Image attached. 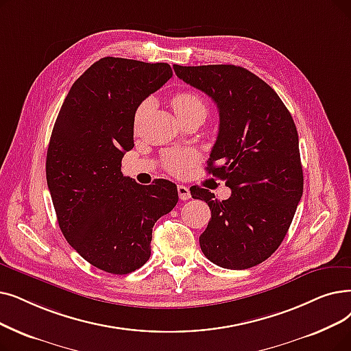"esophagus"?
Masks as SVG:
<instances>
[{"label": "esophagus", "mask_w": 351, "mask_h": 351, "mask_svg": "<svg viewBox=\"0 0 351 351\" xmlns=\"http://www.w3.org/2000/svg\"><path fill=\"white\" fill-rule=\"evenodd\" d=\"M178 193H179V197L182 201H186L191 197V191L185 185H178Z\"/></svg>", "instance_id": "34e87169"}]
</instances>
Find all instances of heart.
<instances>
[{"mask_svg":"<svg viewBox=\"0 0 351 351\" xmlns=\"http://www.w3.org/2000/svg\"><path fill=\"white\" fill-rule=\"evenodd\" d=\"M171 104L175 113L182 121L192 117L205 119L208 113L206 101L197 93H193V91H180V93H176L171 99ZM147 108H149L147 100L139 104L138 110H136V120H139L145 114ZM196 160H197V154L195 150L173 149L165 155L163 165L167 172H171L172 175H176V176H182L189 171V167L193 166Z\"/></svg>","mask_w":351,"mask_h":351,"instance_id":"obj_1","label":"heart"}]
</instances>
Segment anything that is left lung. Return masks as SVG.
Returning a JSON list of instances; mask_svg holds the SVG:
<instances>
[{
  "label": "left lung",
  "instance_id": "1",
  "mask_svg": "<svg viewBox=\"0 0 351 351\" xmlns=\"http://www.w3.org/2000/svg\"><path fill=\"white\" fill-rule=\"evenodd\" d=\"M173 70L217 103L219 132L206 171L232 191L219 201L208 189L191 188L192 197L210 209L201 250L222 268L255 267L281 245L302 196L294 120L274 88L247 69L173 64Z\"/></svg>",
  "mask_w": 351,
  "mask_h": 351
}]
</instances>
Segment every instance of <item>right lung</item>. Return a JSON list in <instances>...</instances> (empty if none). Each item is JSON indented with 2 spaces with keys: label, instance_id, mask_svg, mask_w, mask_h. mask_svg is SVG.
Here are the masks:
<instances>
[{
  "label": "right lung",
  "instance_id": "right-lung-1",
  "mask_svg": "<svg viewBox=\"0 0 351 351\" xmlns=\"http://www.w3.org/2000/svg\"><path fill=\"white\" fill-rule=\"evenodd\" d=\"M167 63L104 57L71 86L53 128L47 185L64 238L87 263L129 274L150 256L152 228L178 204L171 180L121 173L139 104L172 77Z\"/></svg>",
  "mask_w": 351,
  "mask_h": 351
}]
</instances>
